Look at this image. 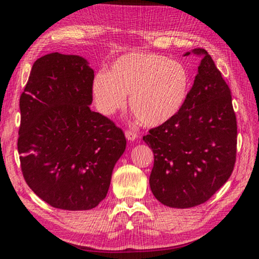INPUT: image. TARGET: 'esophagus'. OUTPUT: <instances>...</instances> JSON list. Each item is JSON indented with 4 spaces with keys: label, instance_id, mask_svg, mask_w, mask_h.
I'll use <instances>...</instances> for the list:
<instances>
[{
    "label": "esophagus",
    "instance_id": "1",
    "mask_svg": "<svg viewBox=\"0 0 259 259\" xmlns=\"http://www.w3.org/2000/svg\"><path fill=\"white\" fill-rule=\"evenodd\" d=\"M124 134H125V138L128 140H133V142H134V140L138 138V134H137V131H136V130L128 129V130L124 131Z\"/></svg>",
    "mask_w": 259,
    "mask_h": 259
}]
</instances>
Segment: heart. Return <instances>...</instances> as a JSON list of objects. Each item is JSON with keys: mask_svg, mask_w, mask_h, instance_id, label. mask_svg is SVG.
<instances>
[{"mask_svg": "<svg viewBox=\"0 0 259 259\" xmlns=\"http://www.w3.org/2000/svg\"><path fill=\"white\" fill-rule=\"evenodd\" d=\"M191 78L183 64L168 57L131 52L120 57L108 73L99 72L93 81L98 111L112 115L129 104L139 122L148 126L163 124L186 103Z\"/></svg>", "mask_w": 259, "mask_h": 259, "instance_id": "1", "label": "heart"}]
</instances>
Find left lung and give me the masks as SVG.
Here are the masks:
<instances>
[{"label":"left lung","instance_id":"1","mask_svg":"<svg viewBox=\"0 0 259 259\" xmlns=\"http://www.w3.org/2000/svg\"><path fill=\"white\" fill-rule=\"evenodd\" d=\"M192 52L202 59L185 105L143 137L154 153L152 193L164 205L181 209L211 198L236 160L238 126L230 88L207 50Z\"/></svg>","mask_w":259,"mask_h":259}]
</instances>
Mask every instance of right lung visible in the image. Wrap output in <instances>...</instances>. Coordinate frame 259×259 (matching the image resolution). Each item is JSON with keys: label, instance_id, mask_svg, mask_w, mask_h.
Segmentation results:
<instances>
[{"label": "right lung", "instance_id": "right-lung-1", "mask_svg": "<svg viewBox=\"0 0 259 259\" xmlns=\"http://www.w3.org/2000/svg\"><path fill=\"white\" fill-rule=\"evenodd\" d=\"M58 52L33 64L20 96L18 152L25 182L64 210H89L106 198L126 145L121 128L93 112L94 69Z\"/></svg>", "mask_w": 259, "mask_h": 259}]
</instances>
